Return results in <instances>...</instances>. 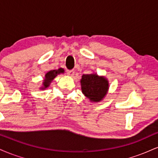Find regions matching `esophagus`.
Returning <instances> with one entry per match:
<instances>
[{
	"label": "esophagus",
	"instance_id": "34e87169",
	"mask_svg": "<svg viewBox=\"0 0 158 158\" xmlns=\"http://www.w3.org/2000/svg\"><path fill=\"white\" fill-rule=\"evenodd\" d=\"M74 73H75V71H74V70H67V74H68V76H70V77H73V76L74 75Z\"/></svg>",
	"mask_w": 158,
	"mask_h": 158
}]
</instances>
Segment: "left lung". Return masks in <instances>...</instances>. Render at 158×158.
I'll list each match as a JSON object with an SVG mask.
<instances>
[{"label": "left lung", "mask_w": 158, "mask_h": 158, "mask_svg": "<svg viewBox=\"0 0 158 158\" xmlns=\"http://www.w3.org/2000/svg\"><path fill=\"white\" fill-rule=\"evenodd\" d=\"M81 85L82 93L93 102H99L102 99L108 89V80L97 74H83Z\"/></svg>", "instance_id": "left-lung-1"}]
</instances>
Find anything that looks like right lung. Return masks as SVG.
<instances>
[{"mask_svg":"<svg viewBox=\"0 0 158 158\" xmlns=\"http://www.w3.org/2000/svg\"><path fill=\"white\" fill-rule=\"evenodd\" d=\"M61 73H64V70H63L62 68H59V70H50V71H49L48 73H47L46 75H45V79L44 80V82H43L44 87L41 88V89H44V88H48L49 85H50V82H51L52 79H53L54 78L58 75V74Z\"/></svg>","mask_w":158,"mask_h":158,"instance_id":"1","label":"right lung"}]
</instances>
